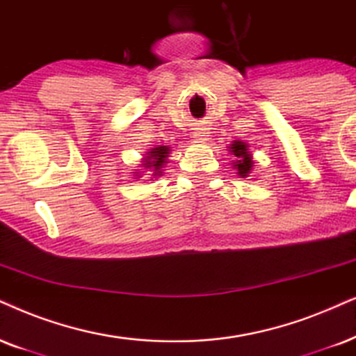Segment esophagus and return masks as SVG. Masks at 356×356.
Wrapping results in <instances>:
<instances>
[{
  "label": "esophagus",
  "mask_w": 356,
  "mask_h": 356,
  "mask_svg": "<svg viewBox=\"0 0 356 356\" xmlns=\"http://www.w3.org/2000/svg\"><path fill=\"white\" fill-rule=\"evenodd\" d=\"M193 136H195V139H199V141H205L207 136H209V133H205V131H199V133L193 134Z\"/></svg>",
  "instance_id": "obj_1"
}]
</instances>
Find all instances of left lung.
I'll use <instances>...</instances> for the list:
<instances>
[{"label":"left lung","mask_w":356,"mask_h":356,"mask_svg":"<svg viewBox=\"0 0 356 356\" xmlns=\"http://www.w3.org/2000/svg\"><path fill=\"white\" fill-rule=\"evenodd\" d=\"M248 145L243 141H233V145H230V151L232 154H235L236 161L233 163V165H235V169L238 170V175L240 177H248V174L253 170V156L250 154L248 151Z\"/></svg>","instance_id":"left-lung-1"}]
</instances>
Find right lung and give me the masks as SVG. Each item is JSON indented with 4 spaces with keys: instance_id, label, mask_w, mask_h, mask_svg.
<instances>
[{
    "instance_id": "obj_1",
    "label": "right lung",
    "mask_w": 356,
    "mask_h": 356,
    "mask_svg": "<svg viewBox=\"0 0 356 356\" xmlns=\"http://www.w3.org/2000/svg\"><path fill=\"white\" fill-rule=\"evenodd\" d=\"M169 147L168 146H157L147 152V156L143 159V168L146 170L154 172L152 175H161V169L164 168V164L168 163L169 157ZM138 174V172H136Z\"/></svg>"
}]
</instances>
